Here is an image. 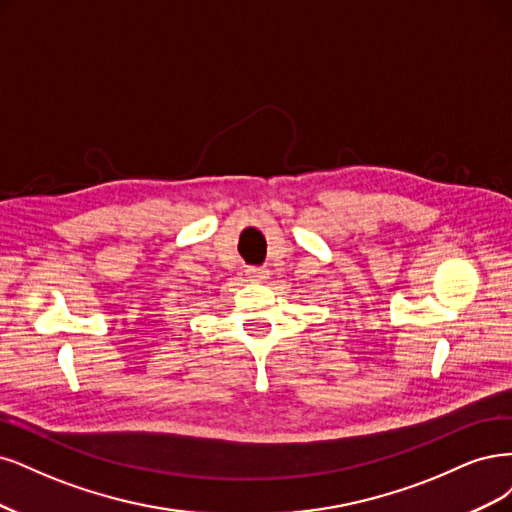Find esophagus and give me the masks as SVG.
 I'll return each mask as SVG.
<instances>
[{"mask_svg": "<svg viewBox=\"0 0 512 512\" xmlns=\"http://www.w3.org/2000/svg\"><path fill=\"white\" fill-rule=\"evenodd\" d=\"M246 276H249L251 280H255V283H261V280L270 278V270L266 266H263V268H251V270H246Z\"/></svg>", "mask_w": 512, "mask_h": 512, "instance_id": "esophagus-1", "label": "esophagus"}]
</instances>
